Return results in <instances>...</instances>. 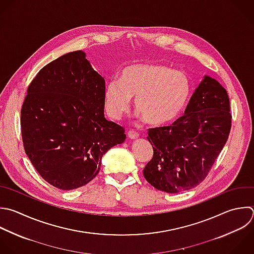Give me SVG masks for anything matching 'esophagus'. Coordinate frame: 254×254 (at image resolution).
Listing matches in <instances>:
<instances>
[{"instance_id": "esophagus-1", "label": "esophagus", "mask_w": 254, "mask_h": 254, "mask_svg": "<svg viewBox=\"0 0 254 254\" xmlns=\"http://www.w3.org/2000/svg\"><path fill=\"white\" fill-rule=\"evenodd\" d=\"M139 133L138 132H136V131H134V130H130L129 132H128V137L130 138V139H132V140H135V139H138L139 138Z\"/></svg>"}]
</instances>
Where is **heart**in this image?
Returning a JSON list of instances; mask_svg holds the SVG:
<instances>
[{"label":"heart","instance_id":"obj_1","mask_svg":"<svg viewBox=\"0 0 254 254\" xmlns=\"http://www.w3.org/2000/svg\"><path fill=\"white\" fill-rule=\"evenodd\" d=\"M190 81L182 70L159 64H136L126 66L119 80H110L104 88V108L118 119L128 112L132 97L135 107L152 125L175 120L185 109L190 95Z\"/></svg>","mask_w":254,"mask_h":254}]
</instances>
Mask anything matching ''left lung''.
<instances>
[{
	"label": "left lung",
	"instance_id": "8db88e82",
	"mask_svg": "<svg viewBox=\"0 0 254 254\" xmlns=\"http://www.w3.org/2000/svg\"><path fill=\"white\" fill-rule=\"evenodd\" d=\"M229 98L215 79L204 76L185 115L170 126L150 128L153 158L143 170L147 182L166 192L199 185L225 145L230 128Z\"/></svg>",
	"mask_w": 254,
	"mask_h": 254
}]
</instances>
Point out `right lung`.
<instances>
[{
  "label": "right lung",
  "mask_w": 254,
  "mask_h": 254,
  "mask_svg": "<svg viewBox=\"0 0 254 254\" xmlns=\"http://www.w3.org/2000/svg\"><path fill=\"white\" fill-rule=\"evenodd\" d=\"M85 57L76 51L44 66L21 110L26 154L44 180L64 190L93 180L102 156L126 139L104 117L105 80Z\"/></svg>",
  "instance_id": "right-lung-1"
}]
</instances>
